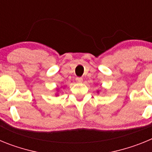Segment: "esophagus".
I'll use <instances>...</instances> for the list:
<instances>
[{"mask_svg":"<svg viewBox=\"0 0 152 152\" xmlns=\"http://www.w3.org/2000/svg\"><path fill=\"white\" fill-rule=\"evenodd\" d=\"M76 81L77 83H81L83 81V78H81V77H77L76 78Z\"/></svg>","mask_w":152,"mask_h":152,"instance_id":"1","label":"esophagus"}]
</instances>
